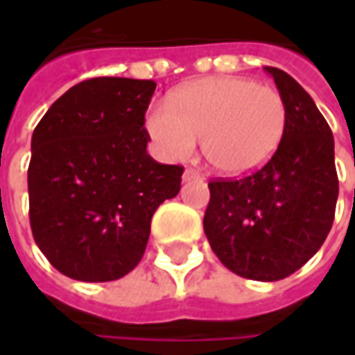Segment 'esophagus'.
Returning a JSON list of instances; mask_svg holds the SVG:
<instances>
[{
    "label": "esophagus",
    "mask_w": 355,
    "mask_h": 355,
    "mask_svg": "<svg viewBox=\"0 0 355 355\" xmlns=\"http://www.w3.org/2000/svg\"><path fill=\"white\" fill-rule=\"evenodd\" d=\"M196 178H201V175L193 169H186L184 175H182V180H184V182H190V180H196Z\"/></svg>",
    "instance_id": "esophagus-1"
}]
</instances>
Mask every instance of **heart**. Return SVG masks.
Returning <instances> with one entry per match:
<instances>
[{
  "mask_svg": "<svg viewBox=\"0 0 355 355\" xmlns=\"http://www.w3.org/2000/svg\"><path fill=\"white\" fill-rule=\"evenodd\" d=\"M287 127L282 93L247 78H205L186 83L169 104H155L146 132L155 154L167 162L201 152L223 175L239 177L261 169L277 152Z\"/></svg>",
  "mask_w": 355,
  "mask_h": 355,
  "instance_id": "heart-1",
  "label": "heart"
}]
</instances>
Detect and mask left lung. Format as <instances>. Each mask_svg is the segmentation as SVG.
Segmentation results:
<instances>
[{
  "label": "left lung",
  "instance_id": "8db88e82",
  "mask_svg": "<svg viewBox=\"0 0 355 355\" xmlns=\"http://www.w3.org/2000/svg\"><path fill=\"white\" fill-rule=\"evenodd\" d=\"M287 104L277 152L253 175L211 180L203 230L234 274L277 282L320 251L335 218V140L312 96L279 68L264 66Z\"/></svg>",
  "mask_w": 355,
  "mask_h": 355
}]
</instances>
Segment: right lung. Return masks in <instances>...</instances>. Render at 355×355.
Here are the masks:
<instances>
[{"label":"right lung","mask_w":355,"mask_h":355,"mask_svg":"<svg viewBox=\"0 0 355 355\" xmlns=\"http://www.w3.org/2000/svg\"><path fill=\"white\" fill-rule=\"evenodd\" d=\"M152 80L94 78L66 91L32 135L30 224L47 261L78 282H114L146 251L155 209L182 167L146 152Z\"/></svg>","instance_id":"right-lung-1"}]
</instances>
